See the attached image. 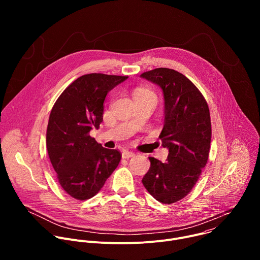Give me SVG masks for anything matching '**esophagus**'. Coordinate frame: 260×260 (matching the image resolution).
<instances>
[{
	"mask_svg": "<svg viewBox=\"0 0 260 260\" xmlns=\"http://www.w3.org/2000/svg\"><path fill=\"white\" fill-rule=\"evenodd\" d=\"M135 156V153L132 152V151H127V150H124L122 152V158H129V157H133Z\"/></svg>",
	"mask_w": 260,
	"mask_h": 260,
	"instance_id": "obj_1",
	"label": "esophagus"
}]
</instances>
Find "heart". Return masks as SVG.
Returning a JSON list of instances; mask_svg holds the SVG:
<instances>
[{
	"mask_svg": "<svg viewBox=\"0 0 260 260\" xmlns=\"http://www.w3.org/2000/svg\"><path fill=\"white\" fill-rule=\"evenodd\" d=\"M135 94H149V95H153L154 96L152 91H150L149 89H146V88H138L136 90Z\"/></svg>",
	"mask_w": 260,
	"mask_h": 260,
	"instance_id": "heart-1",
	"label": "heart"
}]
</instances>
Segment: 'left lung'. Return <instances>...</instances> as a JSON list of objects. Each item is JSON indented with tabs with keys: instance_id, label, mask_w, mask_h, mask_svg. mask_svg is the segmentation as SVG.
I'll list each match as a JSON object with an SVG mask.
<instances>
[{
	"instance_id": "left-lung-1",
	"label": "left lung",
	"mask_w": 260,
	"mask_h": 260,
	"mask_svg": "<svg viewBox=\"0 0 260 260\" xmlns=\"http://www.w3.org/2000/svg\"><path fill=\"white\" fill-rule=\"evenodd\" d=\"M141 77L162 89L165 124L159 139L169 149L166 162L149 157L150 169L142 182L156 201L170 205L190 192L207 165L212 137L210 111L197 86L175 70L157 68Z\"/></svg>"
}]
</instances>
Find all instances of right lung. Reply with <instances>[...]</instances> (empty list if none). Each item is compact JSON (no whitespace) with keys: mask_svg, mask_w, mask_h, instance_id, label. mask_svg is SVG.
<instances>
[{"mask_svg":"<svg viewBox=\"0 0 260 260\" xmlns=\"http://www.w3.org/2000/svg\"><path fill=\"white\" fill-rule=\"evenodd\" d=\"M127 76L86 74L56 100L48 120L46 147L58 183L72 198L94 197L117 168L121 153L107 149L89 132L103 121L107 93Z\"/></svg>","mask_w":260,"mask_h":260,"instance_id":"add662e5","label":"right lung"}]
</instances>
